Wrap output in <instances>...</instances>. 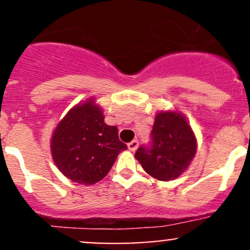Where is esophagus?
Segmentation results:
<instances>
[{
    "mask_svg": "<svg viewBox=\"0 0 250 250\" xmlns=\"http://www.w3.org/2000/svg\"><path fill=\"white\" fill-rule=\"evenodd\" d=\"M138 146H139V143H138L137 140H133L128 144V148H129L130 151H135L138 148Z\"/></svg>",
    "mask_w": 250,
    "mask_h": 250,
    "instance_id": "obj_1",
    "label": "esophagus"
}]
</instances>
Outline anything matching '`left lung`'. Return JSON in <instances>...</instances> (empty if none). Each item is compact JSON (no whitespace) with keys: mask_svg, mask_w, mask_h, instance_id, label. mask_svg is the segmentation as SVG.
Returning <instances> with one entry per match:
<instances>
[{"mask_svg":"<svg viewBox=\"0 0 250 250\" xmlns=\"http://www.w3.org/2000/svg\"><path fill=\"white\" fill-rule=\"evenodd\" d=\"M150 147L135 152L146 173L161 181L175 180L188 168L197 151V139L186 117L178 111H160L152 128Z\"/></svg>","mask_w":250,"mask_h":250,"instance_id":"8db88e82","label":"left lung"}]
</instances>
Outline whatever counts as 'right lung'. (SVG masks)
<instances>
[{"instance_id":"1","label":"right lung","mask_w":250,"mask_h":250,"mask_svg":"<svg viewBox=\"0 0 250 250\" xmlns=\"http://www.w3.org/2000/svg\"><path fill=\"white\" fill-rule=\"evenodd\" d=\"M94 98L78 103L58 123L50 138V152L58 169L81 185H93L110 172L127 145L118 129L104 122Z\"/></svg>"}]
</instances>
